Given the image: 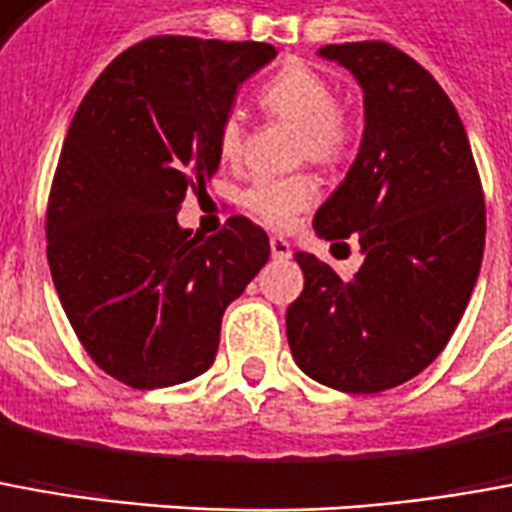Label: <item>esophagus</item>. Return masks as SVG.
<instances>
[{
    "mask_svg": "<svg viewBox=\"0 0 512 512\" xmlns=\"http://www.w3.org/2000/svg\"><path fill=\"white\" fill-rule=\"evenodd\" d=\"M268 246H271V257H277V260H288V257H291V244H288L285 238H277V235H274V238L268 241Z\"/></svg>",
    "mask_w": 512,
    "mask_h": 512,
    "instance_id": "obj_1",
    "label": "esophagus"
}]
</instances>
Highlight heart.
<instances>
[{"label":"heart","mask_w":512,"mask_h":512,"mask_svg":"<svg viewBox=\"0 0 512 512\" xmlns=\"http://www.w3.org/2000/svg\"><path fill=\"white\" fill-rule=\"evenodd\" d=\"M260 105L268 116L299 124L296 160L316 166H338L352 146V121L338 105L332 82L310 66L291 63L260 88ZM246 127L241 113H227L216 132V149L224 163H238L244 155ZM316 180L310 174L255 177L241 191V205L257 221L282 230L296 213L313 205Z\"/></svg>","instance_id":"heart-1"}]
</instances>
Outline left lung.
I'll return each mask as SVG.
<instances>
[{"label": "left lung", "instance_id": "obj_1", "mask_svg": "<svg viewBox=\"0 0 512 512\" xmlns=\"http://www.w3.org/2000/svg\"><path fill=\"white\" fill-rule=\"evenodd\" d=\"M363 88L366 130L346 180L318 207L327 241L357 235L363 266L341 280L296 252L305 291L288 307L296 366L343 393H380L441 355L463 318L485 249V196L452 99L385 41L330 44Z\"/></svg>", "mask_w": 512, "mask_h": 512}]
</instances>
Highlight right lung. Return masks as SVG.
<instances>
[{
  "mask_svg": "<svg viewBox=\"0 0 512 512\" xmlns=\"http://www.w3.org/2000/svg\"><path fill=\"white\" fill-rule=\"evenodd\" d=\"M277 49L155 35L124 49L74 113L46 207L60 305L96 366L138 391L205 374L221 316L271 246L246 216L210 238L177 224L219 169L235 91Z\"/></svg>",
  "mask_w": 512,
  "mask_h": 512,
  "instance_id": "1",
  "label": "right lung"
}]
</instances>
